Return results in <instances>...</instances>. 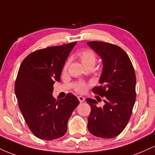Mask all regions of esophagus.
<instances>
[{"label":"esophagus","mask_w":155,"mask_h":155,"mask_svg":"<svg viewBox=\"0 0 155 155\" xmlns=\"http://www.w3.org/2000/svg\"><path fill=\"white\" fill-rule=\"evenodd\" d=\"M77 97H78V99H79L80 103H82L83 101H84V100H85V98L83 97V96H78Z\"/></svg>","instance_id":"obj_1"}]
</instances>
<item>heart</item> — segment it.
<instances>
[{
  "instance_id": "b5f03b06",
  "label": "heart",
  "mask_w": 155,
  "mask_h": 155,
  "mask_svg": "<svg viewBox=\"0 0 155 155\" xmlns=\"http://www.w3.org/2000/svg\"><path fill=\"white\" fill-rule=\"evenodd\" d=\"M79 58L81 60V63L87 68L90 67L94 68L96 63V60H97L95 54L90 49H85V50L81 51L79 54ZM69 63H70V59H68L65 62L63 67V70H66L68 67ZM87 89V84L84 82H81V81L76 83L74 85V90L76 92H79V93H83V92L86 91Z\"/></svg>"
}]
</instances>
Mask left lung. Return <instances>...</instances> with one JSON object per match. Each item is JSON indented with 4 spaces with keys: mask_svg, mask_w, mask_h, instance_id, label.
<instances>
[{
    "mask_svg": "<svg viewBox=\"0 0 155 155\" xmlns=\"http://www.w3.org/2000/svg\"><path fill=\"white\" fill-rule=\"evenodd\" d=\"M87 45L103 61L101 86L92 92L105 97L102 108L95 99H86L91 107L87 127L93 136L112 138L123 131L132 114L136 96L135 71L128 55L118 46L101 41Z\"/></svg>",
    "mask_w": 155,
    "mask_h": 155,
    "instance_id": "left-lung-1",
    "label": "left lung"
}]
</instances>
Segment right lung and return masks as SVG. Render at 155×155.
<instances>
[{
	"mask_svg": "<svg viewBox=\"0 0 155 155\" xmlns=\"http://www.w3.org/2000/svg\"><path fill=\"white\" fill-rule=\"evenodd\" d=\"M76 44L38 49L28 54L19 67L15 95L25 122L40 139L51 140L63 136L68 121L79 104L71 93L59 101L52 96L53 84L60 81L65 61Z\"/></svg>",
	"mask_w": 155,
	"mask_h": 155,
	"instance_id": "1",
	"label": "right lung"
}]
</instances>
